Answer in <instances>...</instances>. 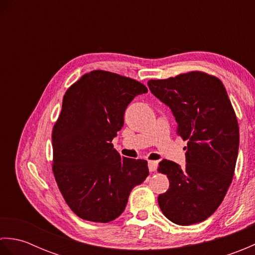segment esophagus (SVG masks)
I'll use <instances>...</instances> for the list:
<instances>
[{
    "mask_svg": "<svg viewBox=\"0 0 255 255\" xmlns=\"http://www.w3.org/2000/svg\"><path fill=\"white\" fill-rule=\"evenodd\" d=\"M148 167H149L150 172H154L156 170V167H158V162H156V161H149L148 162Z\"/></svg>",
    "mask_w": 255,
    "mask_h": 255,
    "instance_id": "esophagus-1",
    "label": "esophagus"
}]
</instances>
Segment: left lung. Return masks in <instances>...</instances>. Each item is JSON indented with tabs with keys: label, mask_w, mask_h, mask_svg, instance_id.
<instances>
[{
	"label": "left lung",
	"mask_w": 255,
	"mask_h": 255,
	"mask_svg": "<svg viewBox=\"0 0 255 255\" xmlns=\"http://www.w3.org/2000/svg\"><path fill=\"white\" fill-rule=\"evenodd\" d=\"M155 97L171 108L177 134L187 140L186 164L162 160L158 171L170 187L158 197L162 213L172 223H202L223 202L235 174L239 150V125L223 82L192 71L165 80H150Z\"/></svg>",
	"instance_id": "8db88e82"
}]
</instances>
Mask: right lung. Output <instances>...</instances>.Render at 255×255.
<instances>
[{
  "instance_id": "obj_1",
  "label": "right lung",
  "mask_w": 255,
  "mask_h": 255,
  "mask_svg": "<svg viewBox=\"0 0 255 255\" xmlns=\"http://www.w3.org/2000/svg\"><path fill=\"white\" fill-rule=\"evenodd\" d=\"M147 92L136 80L95 70L64 94L52 130V171L64 200L80 218L116 219L131 189L149 175L147 161L121 156L112 143L129 103Z\"/></svg>"
}]
</instances>
